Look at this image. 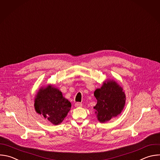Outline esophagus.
Masks as SVG:
<instances>
[{
    "label": "esophagus",
    "instance_id": "34e87169",
    "mask_svg": "<svg viewBox=\"0 0 160 160\" xmlns=\"http://www.w3.org/2000/svg\"><path fill=\"white\" fill-rule=\"evenodd\" d=\"M82 103H80V102H77V103H75V106L76 108L82 107Z\"/></svg>",
    "mask_w": 160,
    "mask_h": 160
}]
</instances>
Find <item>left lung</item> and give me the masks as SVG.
I'll return each instance as SVG.
<instances>
[{
	"label": "left lung",
	"mask_w": 160,
	"mask_h": 160,
	"mask_svg": "<svg viewBox=\"0 0 160 160\" xmlns=\"http://www.w3.org/2000/svg\"><path fill=\"white\" fill-rule=\"evenodd\" d=\"M97 103L93 108L100 122L108 121L122 112L126 102L122 88L114 81L104 82L100 88L94 92Z\"/></svg>",
	"instance_id": "8db88e82"
}]
</instances>
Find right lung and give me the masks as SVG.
<instances>
[{
	"mask_svg": "<svg viewBox=\"0 0 160 160\" xmlns=\"http://www.w3.org/2000/svg\"><path fill=\"white\" fill-rule=\"evenodd\" d=\"M71 107V103L63 97L62 93L51 85L41 88L34 100L36 111L55 125L63 121Z\"/></svg>",
	"mask_w": 160,
	"mask_h": 160,
	"instance_id": "1",
	"label": "right lung"
}]
</instances>
